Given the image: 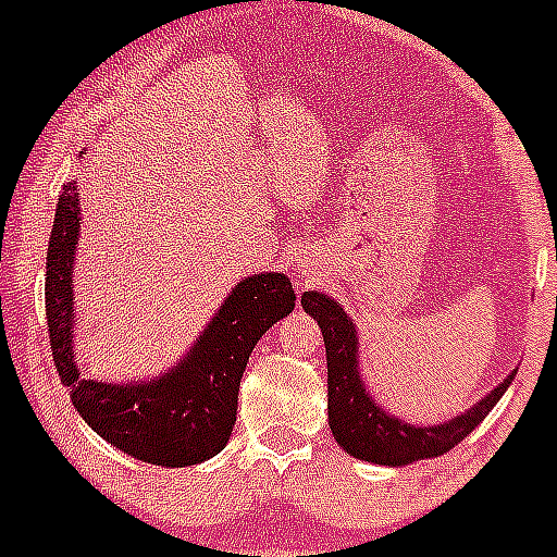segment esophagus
<instances>
[{
    "mask_svg": "<svg viewBox=\"0 0 557 557\" xmlns=\"http://www.w3.org/2000/svg\"><path fill=\"white\" fill-rule=\"evenodd\" d=\"M307 280H310V283H312V277H310V274H307Z\"/></svg>",
    "mask_w": 557,
    "mask_h": 557,
    "instance_id": "esophagus-1",
    "label": "esophagus"
}]
</instances>
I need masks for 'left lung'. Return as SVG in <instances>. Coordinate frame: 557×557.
Returning <instances> with one entry per match:
<instances>
[{
  "mask_svg": "<svg viewBox=\"0 0 557 557\" xmlns=\"http://www.w3.org/2000/svg\"><path fill=\"white\" fill-rule=\"evenodd\" d=\"M301 307L318 320L323 331L325 363H329V425L347 455L380 466H407L436 458L463 442L487 418L498 398L507 393L515 372L498 383L485 398L458 418L440 425H409L374 404L358 372V331L350 314L331 296L305 290Z\"/></svg>",
  "mask_w": 557,
  "mask_h": 557,
  "instance_id": "8db88e82",
  "label": "left lung"
}]
</instances>
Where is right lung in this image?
Returning <instances> with one entry per match:
<instances>
[{
  "instance_id": "1",
  "label": "right lung",
  "mask_w": 557,
  "mask_h": 557,
  "mask_svg": "<svg viewBox=\"0 0 557 557\" xmlns=\"http://www.w3.org/2000/svg\"><path fill=\"white\" fill-rule=\"evenodd\" d=\"M81 234L77 185L66 183L55 207L45 272V314L55 372L81 418L112 447L156 466H194L226 447L237 423L239 383L256 342L296 307L285 274L239 280L190 352L172 372L145 383L86 380L75 363L72 263Z\"/></svg>"
}]
</instances>
